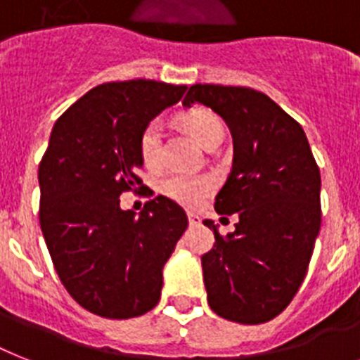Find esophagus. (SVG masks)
Masks as SVG:
<instances>
[{
	"label": "esophagus",
	"instance_id": "1",
	"mask_svg": "<svg viewBox=\"0 0 360 360\" xmlns=\"http://www.w3.org/2000/svg\"><path fill=\"white\" fill-rule=\"evenodd\" d=\"M200 216L194 214V212H188V224L190 226H200Z\"/></svg>",
	"mask_w": 360,
	"mask_h": 360
}]
</instances>
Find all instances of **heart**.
<instances>
[{
	"label": "heart",
	"mask_w": 360,
	"mask_h": 360,
	"mask_svg": "<svg viewBox=\"0 0 360 360\" xmlns=\"http://www.w3.org/2000/svg\"><path fill=\"white\" fill-rule=\"evenodd\" d=\"M183 125L188 133L200 142L203 148H209L216 139L224 136V127L216 114L205 109L190 110L183 116ZM160 136H162V122L159 118L151 120L140 133L139 151L148 168H157L160 165ZM160 192L168 200L185 207H195L205 200L212 188V181L205 175L174 174L160 181Z\"/></svg>",
	"instance_id": "b5f03b06"
}]
</instances>
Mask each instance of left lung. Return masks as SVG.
<instances>
[{
	"label": "left lung",
	"mask_w": 360,
	"mask_h": 360,
	"mask_svg": "<svg viewBox=\"0 0 360 360\" xmlns=\"http://www.w3.org/2000/svg\"><path fill=\"white\" fill-rule=\"evenodd\" d=\"M203 103L226 120L233 168L214 209L238 216L201 257L210 309L238 323H264L285 311L307 276L322 224L320 168L302 125L262 92L192 84L183 105ZM227 220V218H226Z\"/></svg>",
	"instance_id": "1"
}]
</instances>
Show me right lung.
<instances>
[{
  "mask_svg": "<svg viewBox=\"0 0 360 360\" xmlns=\"http://www.w3.org/2000/svg\"><path fill=\"white\" fill-rule=\"evenodd\" d=\"M185 90L151 79L103 83L53 125L38 166L40 227L64 288L98 316H142L160 300L162 268L188 218L165 195L134 216L120 195L148 188L140 133Z\"/></svg>",
  "mask_w": 360,
  "mask_h": 360,
  "instance_id": "add662e5",
  "label": "right lung"
}]
</instances>
